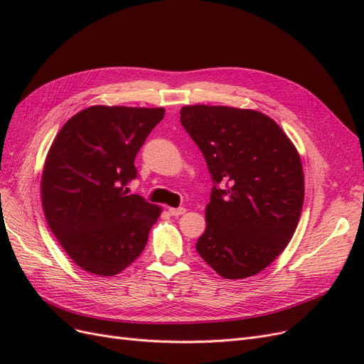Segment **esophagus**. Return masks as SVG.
I'll list each match as a JSON object with an SVG mask.
<instances>
[{"mask_svg": "<svg viewBox=\"0 0 364 364\" xmlns=\"http://www.w3.org/2000/svg\"><path fill=\"white\" fill-rule=\"evenodd\" d=\"M168 213L171 214V215H182V214H185L186 213V209L185 208H168Z\"/></svg>", "mask_w": 364, "mask_h": 364, "instance_id": "34e87169", "label": "esophagus"}]
</instances>
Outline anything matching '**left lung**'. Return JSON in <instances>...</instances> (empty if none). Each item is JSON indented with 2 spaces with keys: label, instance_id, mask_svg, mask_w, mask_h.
<instances>
[{
  "label": "left lung",
  "instance_id": "1",
  "mask_svg": "<svg viewBox=\"0 0 364 364\" xmlns=\"http://www.w3.org/2000/svg\"><path fill=\"white\" fill-rule=\"evenodd\" d=\"M181 123L215 183L196 249L225 279L262 272L287 247L304 205L299 151L277 121L253 109L194 105Z\"/></svg>",
  "mask_w": 364,
  "mask_h": 364
}]
</instances>
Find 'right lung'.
<instances>
[{
    "label": "right lung",
    "instance_id": "1",
    "mask_svg": "<svg viewBox=\"0 0 364 364\" xmlns=\"http://www.w3.org/2000/svg\"><path fill=\"white\" fill-rule=\"evenodd\" d=\"M164 107L97 105L73 115L54 138L41 178L46 220L87 273L115 277L144 250L162 208L127 194L135 156Z\"/></svg>",
    "mask_w": 364,
    "mask_h": 364
}]
</instances>
